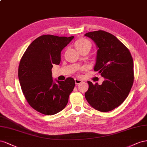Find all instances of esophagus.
<instances>
[{
    "label": "esophagus",
    "instance_id": "34e87169",
    "mask_svg": "<svg viewBox=\"0 0 147 147\" xmlns=\"http://www.w3.org/2000/svg\"><path fill=\"white\" fill-rule=\"evenodd\" d=\"M74 81H75V83H76V84H80L81 82H82V80H81V79H79L78 78H75Z\"/></svg>",
    "mask_w": 147,
    "mask_h": 147
}]
</instances>
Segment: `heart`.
<instances>
[{
  "instance_id": "b5f03b06",
  "label": "heart",
  "mask_w": 147,
  "mask_h": 147,
  "mask_svg": "<svg viewBox=\"0 0 147 147\" xmlns=\"http://www.w3.org/2000/svg\"><path fill=\"white\" fill-rule=\"evenodd\" d=\"M74 45L76 48L79 50L81 51V50L85 49L86 47H90V42L86 39L84 38H79L77 39L74 42Z\"/></svg>"
}]
</instances>
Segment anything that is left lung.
Segmentation results:
<instances>
[{"mask_svg":"<svg viewBox=\"0 0 147 147\" xmlns=\"http://www.w3.org/2000/svg\"><path fill=\"white\" fill-rule=\"evenodd\" d=\"M84 36L94 41L98 48L94 71L105 81L102 85L90 81L85 97L90 105L99 111L107 112L122 104L127 97L134 80V63L129 49L108 32H87Z\"/></svg>","mask_w":147,"mask_h":147,"instance_id":"8db88e82","label":"left lung"}]
</instances>
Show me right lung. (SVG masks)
<instances>
[{
    "label": "right lung",
    "instance_id": "add662e5",
    "mask_svg": "<svg viewBox=\"0 0 147 147\" xmlns=\"http://www.w3.org/2000/svg\"><path fill=\"white\" fill-rule=\"evenodd\" d=\"M74 36L42 35L28 46L20 60L18 78L24 97L33 109L42 114L53 115L68 102L75 86L74 79L53 82V65H59L61 52Z\"/></svg>",
    "mask_w": 147,
    "mask_h": 147
}]
</instances>
